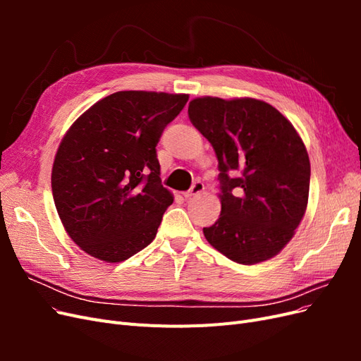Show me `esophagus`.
<instances>
[{"mask_svg":"<svg viewBox=\"0 0 361 361\" xmlns=\"http://www.w3.org/2000/svg\"><path fill=\"white\" fill-rule=\"evenodd\" d=\"M203 190H204V185H203V182H200V180H195V182L192 183V187H191L188 191H185V192H183V197H185V199L194 197V195H199Z\"/></svg>","mask_w":361,"mask_h":361,"instance_id":"1","label":"esophagus"}]
</instances>
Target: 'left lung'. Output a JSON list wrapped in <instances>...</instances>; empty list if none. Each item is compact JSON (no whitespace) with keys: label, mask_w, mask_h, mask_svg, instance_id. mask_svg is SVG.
I'll return each mask as SVG.
<instances>
[{"label":"left lung","mask_w":361,"mask_h":361,"mask_svg":"<svg viewBox=\"0 0 361 361\" xmlns=\"http://www.w3.org/2000/svg\"><path fill=\"white\" fill-rule=\"evenodd\" d=\"M188 116L220 170L221 214L203 227L207 243L244 265L274 257L307 207L310 161L301 137L274 106L251 97H197Z\"/></svg>","instance_id":"1"}]
</instances>
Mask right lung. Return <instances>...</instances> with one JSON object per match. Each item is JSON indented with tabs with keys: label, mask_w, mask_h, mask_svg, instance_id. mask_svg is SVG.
I'll return each mask as SVG.
<instances>
[{
	"label": "right lung",
	"mask_w": 361,
	"mask_h": 361,
	"mask_svg": "<svg viewBox=\"0 0 361 361\" xmlns=\"http://www.w3.org/2000/svg\"><path fill=\"white\" fill-rule=\"evenodd\" d=\"M188 94L117 92L90 106L63 137L52 195L72 241L104 262H122L154 241L173 203L157 145Z\"/></svg>",
	"instance_id": "1"
}]
</instances>
